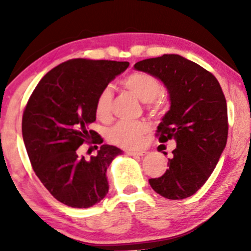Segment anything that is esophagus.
<instances>
[{"mask_svg":"<svg viewBox=\"0 0 251 251\" xmlns=\"http://www.w3.org/2000/svg\"><path fill=\"white\" fill-rule=\"evenodd\" d=\"M126 154H127V155H130V156H143V155H146V151H126Z\"/></svg>","mask_w":251,"mask_h":251,"instance_id":"esophagus-1","label":"esophagus"}]
</instances>
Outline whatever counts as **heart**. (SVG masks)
Here are the masks:
<instances>
[{
	"label": "heart",
	"instance_id": "b5f03b06",
	"mask_svg": "<svg viewBox=\"0 0 251 251\" xmlns=\"http://www.w3.org/2000/svg\"><path fill=\"white\" fill-rule=\"evenodd\" d=\"M121 85L132 92L143 103H151L158 107V97L163 92V83L153 74L146 72H135L121 80ZM113 92L104 87L98 93L96 100V115L100 120H107L111 113ZM148 131V125L143 121L121 120L108 131V140L124 148H137L142 144L143 136Z\"/></svg>",
	"mask_w": 251,
	"mask_h": 251
}]
</instances>
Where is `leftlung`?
I'll list each match as a JSON object with an SVG mask.
<instances>
[{"label":"left lung","mask_w":251,"mask_h":251,"mask_svg":"<svg viewBox=\"0 0 251 251\" xmlns=\"http://www.w3.org/2000/svg\"><path fill=\"white\" fill-rule=\"evenodd\" d=\"M133 68L153 74L168 90L170 109L156 132L163 143L176 142L169 169L149 184L166 199L188 198L207 181L226 147L228 120L221 86L211 73L178 54L149 58Z\"/></svg>","instance_id":"8db88e82"}]
</instances>
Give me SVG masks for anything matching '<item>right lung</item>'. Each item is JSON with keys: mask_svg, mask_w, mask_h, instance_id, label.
Wrapping results in <instances>:
<instances>
[{"mask_svg": "<svg viewBox=\"0 0 251 251\" xmlns=\"http://www.w3.org/2000/svg\"><path fill=\"white\" fill-rule=\"evenodd\" d=\"M128 65L115 60H68L41 78L27 102L22 131L30 163L48 192L68 206L86 209L107 196V169L123 151L102 144L90 124L96 120L98 93ZM87 140L101 144L90 159L77 153Z\"/></svg>", "mask_w": 251, "mask_h": 251, "instance_id": "add662e5", "label": "right lung"}]
</instances>
